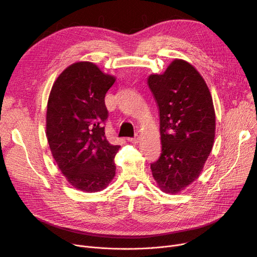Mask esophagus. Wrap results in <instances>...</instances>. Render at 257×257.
I'll list each match as a JSON object with an SVG mask.
<instances>
[{
  "instance_id": "1",
  "label": "esophagus",
  "mask_w": 257,
  "mask_h": 257,
  "mask_svg": "<svg viewBox=\"0 0 257 257\" xmlns=\"http://www.w3.org/2000/svg\"><path fill=\"white\" fill-rule=\"evenodd\" d=\"M138 141H139V136H138V135H136V136L133 137V138H128V142H130V143H132V144H137Z\"/></svg>"
}]
</instances>
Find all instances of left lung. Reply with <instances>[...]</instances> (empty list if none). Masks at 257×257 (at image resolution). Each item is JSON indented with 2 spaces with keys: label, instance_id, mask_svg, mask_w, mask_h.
<instances>
[{
  "label": "left lung",
  "instance_id": "8db88e82",
  "mask_svg": "<svg viewBox=\"0 0 257 257\" xmlns=\"http://www.w3.org/2000/svg\"><path fill=\"white\" fill-rule=\"evenodd\" d=\"M148 85L160 113L162 153L151 164L162 192L177 194L201 174L212 151L215 111L209 88L188 61L174 59Z\"/></svg>",
  "mask_w": 257,
  "mask_h": 257
}]
</instances>
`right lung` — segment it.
Here are the masks:
<instances>
[{
  "label": "right lung",
  "mask_w": 257,
  "mask_h": 257,
  "mask_svg": "<svg viewBox=\"0 0 257 257\" xmlns=\"http://www.w3.org/2000/svg\"><path fill=\"white\" fill-rule=\"evenodd\" d=\"M115 77L93 62L67 66L55 80L47 103L46 136L59 170L84 193L104 190L115 174L120 146L105 137L104 97Z\"/></svg>",
  "instance_id": "right-lung-1"
}]
</instances>
